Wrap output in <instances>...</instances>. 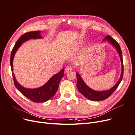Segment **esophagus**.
I'll list each match as a JSON object with an SVG mask.
<instances>
[{"label":"esophagus","instance_id":"esophagus-1","mask_svg":"<svg viewBox=\"0 0 135 135\" xmlns=\"http://www.w3.org/2000/svg\"><path fill=\"white\" fill-rule=\"evenodd\" d=\"M72 70H73V68H72L71 66H66V68H65V71L66 72V73H69V72L71 71Z\"/></svg>","mask_w":135,"mask_h":135}]
</instances>
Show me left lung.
Segmentation results:
<instances>
[{
    "label": "left lung",
    "mask_w": 135,
    "mask_h": 135,
    "mask_svg": "<svg viewBox=\"0 0 135 135\" xmlns=\"http://www.w3.org/2000/svg\"><path fill=\"white\" fill-rule=\"evenodd\" d=\"M104 41H108L109 43L113 45V46L115 47V48L117 50L118 54L120 57V59L121 61V65H122V71L120 76L119 78V80L118 81V82L114 85V86L110 88L108 90L106 91H97L93 90V89L89 88L88 86H87V84L84 83V81L81 78L80 75L78 73H76V78H77V84L76 87L78 91L82 94V95L86 97L89 100L92 101H102L107 99L114 92V91L118 87V85H119L120 81L123 78V58H122V53L121 49L120 47L119 44L116 42L113 38L109 35H107L106 37L104 39L103 42Z\"/></svg>",
    "instance_id": "8db88e82"
}]
</instances>
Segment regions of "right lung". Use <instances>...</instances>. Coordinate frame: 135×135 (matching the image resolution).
I'll return each instance as SVG.
<instances>
[{"label":"right lung","instance_id":"1","mask_svg":"<svg viewBox=\"0 0 135 135\" xmlns=\"http://www.w3.org/2000/svg\"><path fill=\"white\" fill-rule=\"evenodd\" d=\"M42 36L40 35V31H34L26 32L20 36L18 40L16 42L15 46L12 49L11 54L10 64L11 70L12 71L14 84L15 87L21 92L23 95L28 98L31 101L34 103H44L50 100L54 96L59 88V85L62 78L64 75V69H62L60 72L52 76L47 82L43 86L34 89L26 88L20 85L16 80L14 73H13V61L15 55L22 44L30 39H41Z\"/></svg>","mask_w":135,"mask_h":135}]
</instances>
